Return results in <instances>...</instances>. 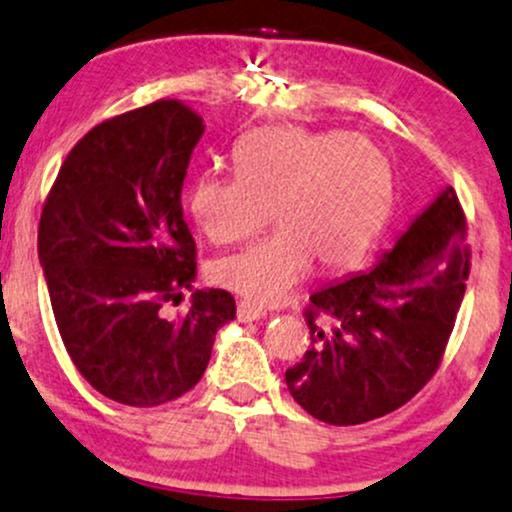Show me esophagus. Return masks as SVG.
I'll list each match as a JSON object with an SVG mask.
<instances>
[{"mask_svg": "<svg viewBox=\"0 0 512 512\" xmlns=\"http://www.w3.org/2000/svg\"><path fill=\"white\" fill-rule=\"evenodd\" d=\"M266 316V311L261 306H254L251 302H239L237 304V318L239 321H258V318Z\"/></svg>", "mask_w": 512, "mask_h": 512, "instance_id": "1", "label": "esophagus"}]
</instances>
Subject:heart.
<instances>
[{
  "label": "heart",
  "instance_id": "heart-1",
  "mask_svg": "<svg viewBox=\"0 0 512 512\" xmlns=\"http://www.w3.org/2000/svg\"><path fill=\"white\" fill-rule=\"evenodd\" d=\"M234 165L230 177H198L189 208L215 244L254 237L275 210L282 230L210 266L218 285L256 304L285 299L314 258L333 270L362 261L393 208V165L362 134L268 126L237 143Z\"/></svg>",
  "mask_w": 512,
  "mask_h": 512
}]
</instances>
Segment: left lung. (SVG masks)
Returning <instances> with one entry per match:
<instances>
[{"mask_svg": "<svg viewBox=\"0 0 512 512\" xmlns=\"http://www.w3.org/2000/svg\"><path fill=\"white\" fill-rule=\"evenodd\" d=\"M470 258L465 210L448 186L366 273L311 294V347L285 371L292 398L333 426L410 402L443 362Z\"/></svg>", "mask_w": 512, "mask_h": 512, "instance_id": "obj_1", "label": "left lung"}]
</instances>
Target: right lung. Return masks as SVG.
I'll use <instances>...</instances> for the list:
<instances>
[{
    "label": "right lung",
    "mask_w": 512,
    "mask_h": 512,
    "mask_svg": "<svg viewBox=\"0 0 512 512\" xmlns=\"http://www.w3.org/2000/svg\"><path fill=\"white\" fill-rule=\"evenodd\" d=\"M203 119L155 100L105 119L71 148L45 198L38 256L59 335L98 393L158 407L201 381L215 333L237 314L225 290H196V242L182 186Z\"/></svg>",
    "instance_id": "obj_1"
}]
</instances>
